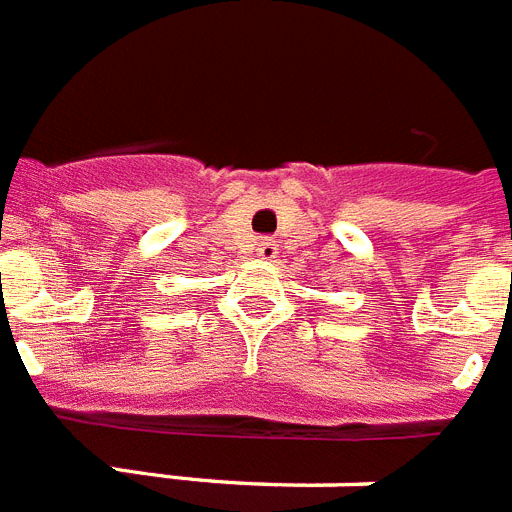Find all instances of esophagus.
<instances>
[{
    "mask_svg": "<svg viewBox=\"0 0 512 512\" xmlns=\"http://www.w3.org/2000/svg\"><path fill=\"white\" fill-rule=\"evenodd\" d=\"M256 253H259L264 261H275L277 256H280V245H277L275 240H259V245H256Z\"/></svg>",
    "mask_w": 512,
    "mask_h": 512,
    "instance_id": "esophagus-1",
    "label": "esophagus"
}]
</instances>
